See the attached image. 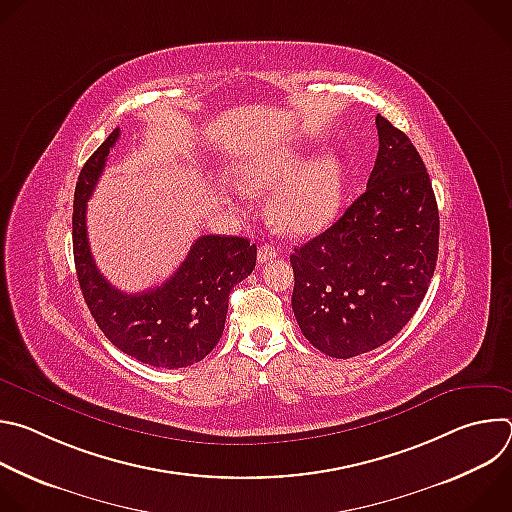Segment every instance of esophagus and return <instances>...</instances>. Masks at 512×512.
<instances>
[{
    "label": "esophagus",
    "mask_w": 512,
    "mask_h": 512,
    "mask_svg": "<svg viewBox=\"0 0 512 512\" xmlns=\"http://www.w3.org/2000/svg\"><path fill=\"white\" fill-rule=\"evenodd\" d=\"M275 257H277V251H275V247H271V245H261L259 251H257L259 263H267V261H271V259H275Z\"/></svg>",
    "instance_id": "1"
}]
</instances>
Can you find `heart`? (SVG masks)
Masks as SVG:
<instances>
[{"label": "heart", "instance_id": "b5f03b06", "mask_svg": "<svg viewBox=\"0 0 512 512\" xmlns=\"http://www.w3.org/2000/svg\"><path fill=\"white\" fill-rule=\"evenodd\" d=\"M237 182L247 194L275 187L267 204L273 225L289 235H316L344 204L346 166L336 152H322L304 162L289 145H273L239 164Z\"/></svg>", "mask_w": 512, "mask_h": 512}]
</instances>
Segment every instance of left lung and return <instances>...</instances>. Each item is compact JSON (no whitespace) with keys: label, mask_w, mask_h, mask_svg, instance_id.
<instances>
[{"label":"left lung","mask_w":512,"mask_h":512,"mask_svg":"<svg viewBox=\"0 0 512 512\" xmlns=\"http://www.w3.org/2000/svg\"><path fill=\"white\" fill-rule=\"evenodd\" d=\"M377 131L367 190L289 257L302 334L334 358L389 342L417 312L437 261L440 214L423 160L381 115Z\"/></svg>","instance_id":"left-lung-1"}]
</instances>
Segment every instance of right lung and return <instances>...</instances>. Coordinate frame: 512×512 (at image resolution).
Listing matches in <instances>:
<instances>
[{
  "label": "right lung",
  "instance_id": "1",
  "mask_svg": "<svg viewBox=\"0 0 512 512\" xmlns=\"http://www.w3.org/2000/svg\"><path fill=\"white\" fill-rule=\"evenodd\" d=\"M119 127L79 174L72 206V251L83 298L101 332L121 352L158 369L202 360L221 340L231 289L255 269L257 247L243 237L204 235L162 285L125 294L97 269L87 237V202L105 168Z\"/></svg>",
  "mask_w": 512,
  "mask_h": 512
}]
</instances>
